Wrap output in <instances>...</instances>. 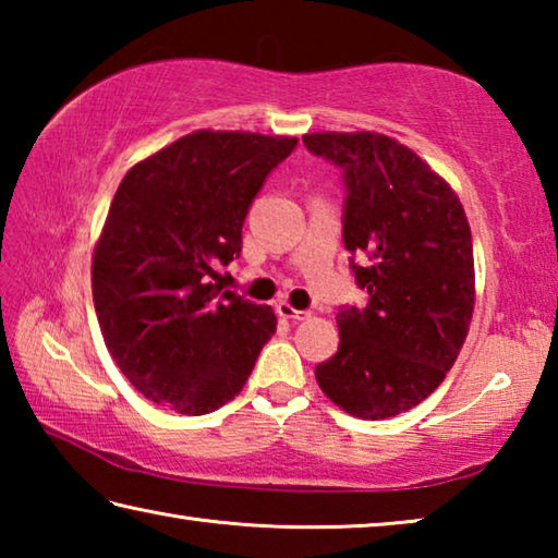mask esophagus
<instances>
[{
    "label": "esophagus",
    "instance_id": "1",
    "mask_svg": "<svg viewBox=\"0 0 558 558\" xmlns=\"http://www.w3.org/2000/svg\"><path fill=\"white\" fill-rule=\"evenodd\" d=\"M276 313H278L282 319H307V317H310L307 310H295V307H292L290 302H286V300L278 302Z\"/></svg>",
    "mask_w": 558,
    "mask_h": 558
}]
</instances>
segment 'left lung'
Returning <instances> with one entry per match:
<instances>
[{"label":"left lung","mask_w":558,"mask_h":558,"mask_svg":"<svg viewBox=\"0 0 558 558\" xmlns=\"http://www.w3.org/2000/svg\"><path fill=\"white\" fill-rule=\"evenodd\" d=\"M310 153L342 169L344 248L366 307L337 315L339 349L315 366L349 415L381 421L438 389L465 342L475 260L465 209L440 174L379 132H313Z\"/></svg>","instance_id":"1"}]
</instances>
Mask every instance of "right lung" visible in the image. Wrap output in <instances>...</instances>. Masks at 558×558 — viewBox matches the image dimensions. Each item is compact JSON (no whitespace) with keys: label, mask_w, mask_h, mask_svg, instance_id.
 Wrapping results in <instances>:
<instances>
[{"label":"right lung","mask_w":558,"mask_h":558,"mask_svg":"<svg viewBox=\"0 0 558 558\" xmlns=\"http://www.w3.org/2000/svg\"><path fill=\"white\" fill-rule=\"evenodd\" d=\"M295 145L196 130L118 186L93 253V302L120 372L167 411L221 409L276 335V313L223 290L216 268L241 253L245 214Z\"/></svg>","instance_id":"obj_1"}]
</instances>
